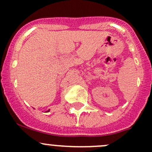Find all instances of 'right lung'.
<instances>
[{"label":"right lung","instance_id":"1","mask_svg":"<svg viewBox=\"0 0 152 152\" xmlns=\"http://www.w3.org/2000/svg\"><path fill=\"white\" fill-rule=\"evenodd\" d=\"M48 111H49V110H48ZM48 111H47V112H48Z\"/></svg>","mask_w":152,"mask_h":152}]
</instances>
